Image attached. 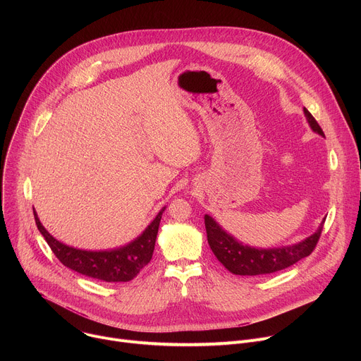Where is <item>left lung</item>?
Returning <instances> with one entry per match:
<instances>
[{
    "label": "left lung",
    "instance_id": "obj_1",
    "mask_svg": "<svg viewBox=\"0 0 361 361\" xmlns=\"http://www.w3.org/2000/svg\"><path fill=\"white\" fill-rule=\"evenodd\" d=\"M304 116L312 130L324 137L322 127L307 109H304ZM204 223L205 230H207L210 248L217 257V260L230 273L235 276H263L284 270L304 259V257L310 255L320 238L324 220L316 233L308 235L302 241L293 245L273 248H255L240 243L209 214L204 216Z\"/></svg>",
    "mask_w": 361,
    "mask_h": 361
}]
</instances>
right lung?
<instances>
[{"label": "right lung", "mask_w": 361, "mask_h": 361, "mask_svg": "<svg viewBox=\"0 0 361 361\" xmlns=\"http://www.w3.org/2000/svg\"><path fill=\"white\" fill-rule=\"evenodd\" d=\"M164 210L166 207L160 210L156 219L131 243L113 250L98 251L81 250L59 241L44 228L35 210L34 217L39 233L66 267L91 279L107 283H118L133 280L141 271V269L149 263Z\"/></svg>", "instance_id": "1"}]
</instances>
